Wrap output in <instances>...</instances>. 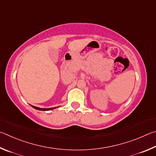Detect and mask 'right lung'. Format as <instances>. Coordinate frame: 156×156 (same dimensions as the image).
<instances>
[{
	"mask_svg": "<svg viewBox=\"0 0 156 156\" xmlns=\"http://www.w3.org/2000/svg\"><path fill=\"white\" fill-rule=\"evenodd\" d=\"M32 106V105H31ZM33 108L36 109V110H42V111H47V110H53V109H55L56 108H37V107H35V106H32Z\"/></svg>",
	"mask_w": 156,
	"mask_h": 156,
	"instance_id": "obj_1",
	"label": "right lung"
}]
</instances>
